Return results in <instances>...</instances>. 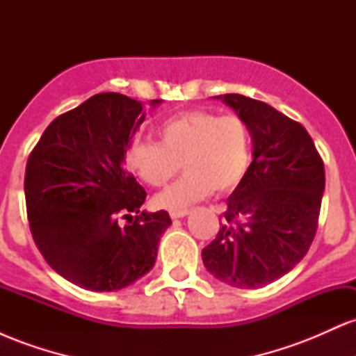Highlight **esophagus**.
<instances>
[{
	"label": "esophagus",
	"mask_w": 356,
	"mask_h": 356,
	"mask_svg": "<svg viewBox=\"0 0 356 356\" xmlns=\"http://www.w3.org/2000/svg\"><path fill=\"white\" fill-rule=\"evenodd\" d=\"M189 214V211L187 209H172L170 211V218L172 219H179V218H184V216Z\"/></svg>",
	"instance_id": "esophagus-1"
}]
</instances>
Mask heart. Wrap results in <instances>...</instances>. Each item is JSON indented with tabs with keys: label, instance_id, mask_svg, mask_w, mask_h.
Wrapping results in <instances>:
<instances>
[{
	"label": "heart",
	"instance_id": "b5f03b06",
	"mask_svg": "<svg viewBox=\"0 0 356 356\" xmlns=\"http://www.w3.org/2000/svg\"><path fill=\"white\" fill-rule=\"evenodd\" d=\"M159 142H137L129 152V167L150 187H164L182 167L186 174L155 202L181 209L207 197L212 191L231 194L251 165L252 138L248 122L236 113L219 115L189 110L157 127Z\"/></svg>",
	"mask_w": 356,
	"mask_h": 356
}]
</instances>
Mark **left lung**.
I'll list each match as a JSON object with an SVG mask.
<instances>
[{
    "mask_svg": "<svg viewBox=\"0 0 356 356\" xmlns=\"http://www.w3.org/2000/svg\"><path fill=\"white\" fill-rule=\"evenodd\" d=\"M226 102L248 122L252 162L227 199L220 229L202 249L204 266L241 289L280 280L303 259L318 229L325 164L300 122L239 93Z\"/></svg>",
    "mask_w": 356,
    "mask_h": 356,
    "instance_id": "obj_1",
    "label": "left lung"
}]
</instances>
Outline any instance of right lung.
I'll return each mask as SVG.
<instances>
[{
	"label": "right lung",
	"instance_id": "obj_1",
	"mask_svg": "<svg viewBox=\"0 0 356 356\" xmlns=\"http://www.w3.org/2000/svg\"><path fill=\"white\" fill-rule=\"evenodd\" d=\"M144 118L140 102L97 93L56 117L28 157L24 197L36 248L90 291H117L149 273L172 222L167 211H140L147 192L122 165Z\"/></svg>",
	"mask_w": 356,
	"mask_h": 356
}]
</instances>
